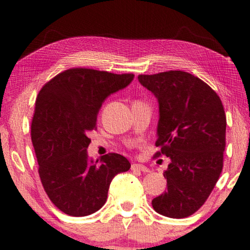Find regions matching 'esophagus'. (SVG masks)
I'll use <instances>...</instances> for the list:
<instances>
[{"label": "esophagus", "mask_w": 250, "mask_h": 250, "mask_svg": "<svg viewBox=\"0 0 250 250\" xmlns=\"http://www.w3.org/2000/svg\"><path fill=\"white\" fill-rule=\"evenodd\" d=\"M131 169L137 170V171H142V172H147L149 170L146 166H144L142 164H138V163H134V164L131 165Z\"/></svg>", "instance_id": "obj_1"}]
</instances>
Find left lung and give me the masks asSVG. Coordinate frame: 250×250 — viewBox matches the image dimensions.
Here are the masks:
<instances>
[{"label": "left lung", "instance_id": "1", "mask_svg": "<svg viewBox=\"0 0 250 250\" xmlns=\"http://www.w3.org/2000/svg\"><path fill=\"white\" fill-rule=\"evenodd\" d=\"M157 98L160 119L155 145L170 158L164 171L167 191L154 198L160 214L183 219L210 196L223 168L226 117L220 97L207 83L183 71L139 75Z\"/></svg>", "mask_w": 250, "mask_h": 250}]
</instances>
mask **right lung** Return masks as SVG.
<instances>
[{
    "mask_svg": "<svg viewBox=\"0 0 250 250\" xmlns=\"http://www.w3.org/2000/svg\"><path fill=\"white\" fill-rule=\"evenodd\" d=\"M133 79V74L76 67L54 76L40 89L31 142L44 191L65 214L86 216L98 211L113 177L130 169L129 161L117 153L89 160L87 133L96 128L105 99Z\"/></svg>",
    "mask_w": 250,
    "mask_h": 250,
    "instance_id": "obj_1",
    "label": "right lung"
}]
</instances>
